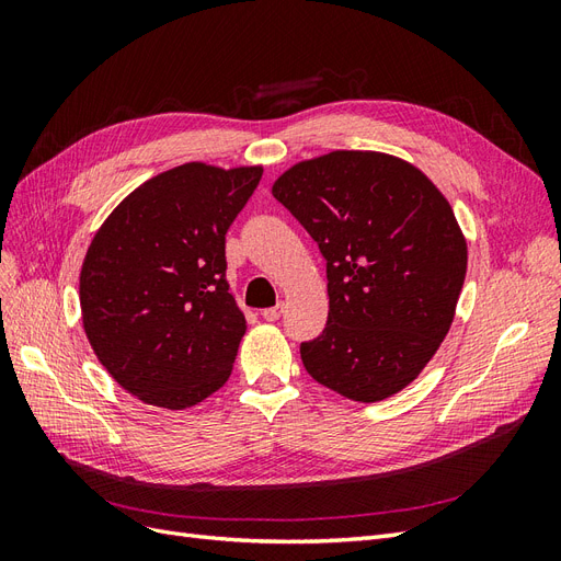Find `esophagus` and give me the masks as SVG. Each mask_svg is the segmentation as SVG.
<instances>
[{
    "label": "esophagus",
    "instance_id": "esophagus-1",
    "mask_svg": "<svg viewBox=\"0 0 561 561\" xmlns=\"http://www.w3.org/2000/svg\"><path fill=\"white\" fill-rule=\"evenodd\" d=\"M280 316H283V304H276V307H271V309H264V311H262V318L268 320V322L278 320Z\"/></svg>",
    "mask_w": 561,
    "mask_h": 561
}]
</instances>
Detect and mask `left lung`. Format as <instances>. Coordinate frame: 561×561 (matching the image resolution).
<instances>
[{
	"label": "left lung",
	"instance_id": "obj_1",
	"mask_svg": "<svg viewBox=\"0 0 561 561\" xmlns=\"http://www.w3.org/2000/svg\"><path fill=\"white\" fill-rule=\"evenodd\" d=\"M328 262V325L301 342L309 375L377 402L412 383L447 336L468 248L447 198L379 151H330L274 182Z\"/></svg>",
	"mask_w": 561,
	"mask_h": 561
}]
</instances>
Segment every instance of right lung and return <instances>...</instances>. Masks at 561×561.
Masks as SVG:
<instances>
[{"label":"right lung","mask_w":561,"mask_h":561,"mask_svg":"<svg viewBox=\"0 0 561 561\" xmlns=\"http://www.w3.org/2000/svg\"><path fill=\"white\" fill-rule=\"evenodd\" d=\"M262 168L184 163L130 192L93 236L79 276L83 330L112 379L184 410L222 388L245 334L225 241Z\"/></svg>","instance_id":"right-lung-1"}]
</instances>
